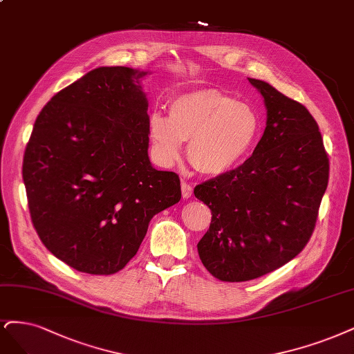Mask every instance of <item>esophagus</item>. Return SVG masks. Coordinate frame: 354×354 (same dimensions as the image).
I'll use <instances>...</instances> for the list:
<instances>
[{
  "label": "esophagus",
  "instance_id": "esophagus-1",
  "mask_svg": "<svg viewBox=\"0 0 354 354\" xmlns=\"http://www.w3.org/2000/svg\"><path fill=\"white\" fill-rule=\"evenodd\" d=\"M192 193H193V187L189 185V183L183 181L181 183V196H183V199H189L192 196Z\"/></svg>",
  "mask_w": 354,
  "mask_h": 354
}]
</instances>
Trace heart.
Listing matches in <instances>:
<instances>
[{"instance_id": "b5f03b06", "label": "heart", "mask_w": 354, "mask_h": 354, "mask_svg": "<svg viewBox=\"0 0 354 354\" xmlns=\"http://www.w3.org/2000/svg\"><path fill=\"white\" fill-rule=\"evenodd\" d=\"M259 133V118L243 101L218 89H202L177 96L168 117L152 113L148 135L158 164L171 167L187 143V160L206 177L236 168L252 149Z\"/></svg>"}]
</instances>
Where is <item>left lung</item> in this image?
Wrapping results in <instances>:
<instances>
[{
	"instance_id": "left-lung-1",
	"label": "left lung",
	"mask_w": 354,
	"mask_h": 354,
	"mask_svg": "<svg viewBox=\"0 0 354 354\" xmlns=\"http://www.w3.org/2000/svg\"><path fill=\"white\" fill-rule=\"evenodd\" d=\"M262 95L266 127L249 160L194 187L212 221L198 243L203 266L221 281L272 272L303 250L328 186L330 162L316 121L270 83Z\"/></svg>"
}]
</instances>
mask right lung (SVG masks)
Segmentation results:
<instances>
[{
    "label": "right lung",
    "mask_w": 354,
    "mask_h": 354,
    "mask_svg": "<svg viewBox=\"0 0 354 354\" xmlns=\"http://www.w3.org/2000/svg\"><path fill=\"white\" fill-rule=\"evenodd\" d=\"M148 75L91 70L35 121L23 160L32 223L45 248L80 272L123 270L153 215L181 198L178 176L158 171L148 155Z\"/></svg>",
    "instance_id": "1"
}]
</instances>
